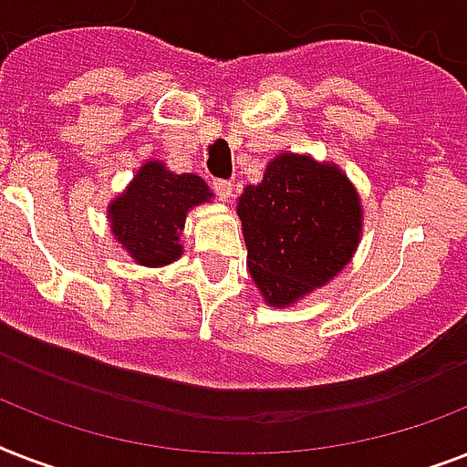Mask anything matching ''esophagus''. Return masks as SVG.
I'll return each instance as SVG.
<instances>
[{
    "label": "esophagus",
    "mask_w": 467,
    "mask_h": 467,
    "mask_svg": "<svg viewBox=\"0 0 467 467\" xmlns=\"http://www.w3.org/2000/svg\"><path fill=\"white\" fill-rule=\"evenodd\" d=\"M213 189H215L220 201H227V198L233 196V183L230 182H213Z\"/></svg>",
    "instance_id": "1"
}]
</instances>
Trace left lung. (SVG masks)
Instances as JSON below:
<instances>
[{"instance_id": "1", "label": "left lung", "mask_w": 467, "mask_h": 467, "mask_svg": "<svg viewBox=\"0 0 467 467\" xmlns=\"http://www.w3.org/2000/svg\"><path fill=\"white\" fill-rule=\"evenodd\" d=\"M237 215L247 266L269 307H291L339 274L363 234L361 196L332 161L281 152L244 186Z\"/></svg>"}]
</instances>
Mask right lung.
<instances>
[{"mask_svg": "<svg viewBox=\"0 0 467 467\" xmlns=\"http://www.w3.org/2000/svg\"><path fill=\"white\" fill-rule=\"evenodd\" d=\"M213 191L198 174H174L164 161L148 160L126 189L113 198L106 215L113 240L140 266L160 269L183 252L186 215L211 203Z\"/></svg>", "mask_w": 467, "mask_h": 467, "instance_id": "add662e5", "label": "right lung"}]
</instances>
